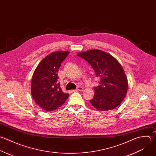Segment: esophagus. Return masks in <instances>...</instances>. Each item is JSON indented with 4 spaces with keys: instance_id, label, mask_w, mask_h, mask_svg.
Masks as SVG:
<instances>
[{
    "instance_id": "34e87169",
    "label": "esophagus",
    "mask_w": 156,
    "mask_h": 156,
    "mask_svg": "<svg viewBox=\"0 0 156 156\" xmlns=\"http://www.w3.org/2000/svg\"><path fill=\"white\" fill-rule=\"evenodd\" d=\"M83 90H84V88L82 87H80V86L78 87L76 89V91H83Z\"/></svg>"
}]
</instances>
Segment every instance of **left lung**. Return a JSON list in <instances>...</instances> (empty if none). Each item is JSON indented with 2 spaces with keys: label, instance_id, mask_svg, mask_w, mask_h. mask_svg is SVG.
Segmentation results:
<instances>
[{
  "label": "left lung",
  "instance_id": "1",
  "mask_svg": "<svg viewBox=\"0 0 156 156\" xmlns=\"http://www.w3.org/2000/svg\"><path fill=\"white\" fill-rule=\"evenodd\" d=\"M77 55L87 61L100 78L94 87V97L90 100L97 109L106 111L115 109L123 101L128 90V80L122 66L109 53L91 50Z\"/></svg>",
  "mask_w": 156,
  "mask_h": 156
}]
</instances>
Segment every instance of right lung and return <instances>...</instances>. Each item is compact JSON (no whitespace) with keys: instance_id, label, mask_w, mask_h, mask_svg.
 <instances>
[{"instance_id":"add662e5","label":"right lung","mask_w":156,"mask_h":156,"mask_svg":"<svg viewBox=\"0 0 156 156\" xmlns=\"http://www.w3.org/2000/svg\"><path fill=\"white\" fill-rule=\"evenodd\" d=\"M69 51L53 52L44 58L35 69L31 80V92L36 104L47 111L56 109L68 98L58 83V71Z\"/></svg>"}]
</instances>
